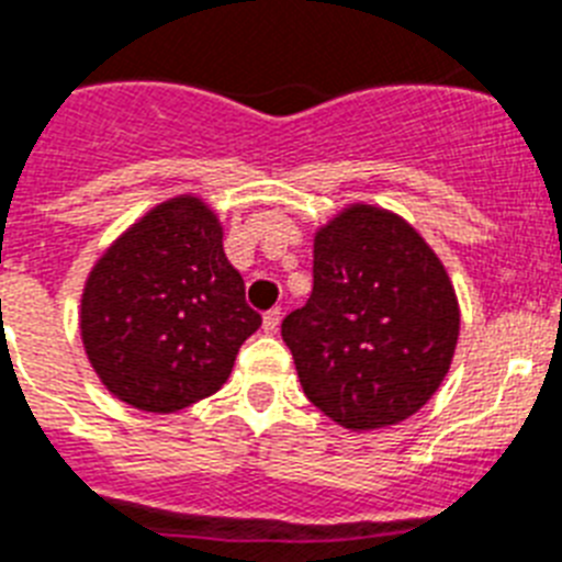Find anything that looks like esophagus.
<instances>
[{"label": "esophagus", "instance_id": "34e87169", "mask_svg": "<svg viewBox=\"0 0 562 562\" xmlns=\"http://www.w3.org/2000/svg\"><path fill=\"white\" fill-rule=\"evenodd\" d=\"M280 319H282V311L280 308H271L262 314V328H266L268 334H273L277 328H280Z\"/></svg>", "mask_w": 562, "mask_h": 562}]
</instances>
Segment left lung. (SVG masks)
Returning <instances> with one entry per match:
<instances>
[{
	"label": "left lung",
	"instance_id": "left-lung-1",
	"mask_svg": "<svg viewBox=\"0 0 562 562\" xmlns=\"http://www.w3.org/2000/svg\"><path fill=\"white\" fill-rule=\"evenodd\" d=\"M460 308L412 225L351 205L314 237V291L282 319L305 397L351 431L412 417L449 374Z\"/></svg>",
	"mask_w": 562,
	"mask_h": 562
}]
</instances>
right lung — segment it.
I'll list each match as a JSON object with an SVG mask.
<instances>
[{
  "mask_svg": "<svg viewBox=\"0 0 562 562\" xmlns=\"http://www.w3.org/2000/svg\"><path fill=\"white\" fill-rule=\"evenodd\" d=\"M262 325L223 251V225L196 196H177L131 225L82 291L85 353L122 403L171 414L211 397Z\"/></svg>",
  "mask_w": 562,
  "mask_h": 562,
  "instance_id": "right-lung-1",
  "label": "right lung"
}]
</instances>
